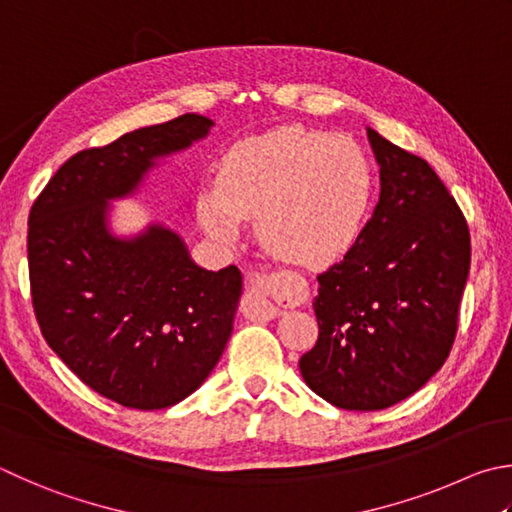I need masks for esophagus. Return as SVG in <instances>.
I'll return each instance as SVG.
<instances>
[{"label": "esophagus", "instance_id": "obj_1", "mask_svg": "<svg viewBox=\"0 0 512 512\" xmlns=\"http://www.w3.org/2000/svg\"><path fill=\"white\" fill-rule=\"evenodd\" d=\"M241 309H244L250 320H273L282 313L275 304H271L264 297V277H253V280H250L244 302H241Z\"/></svg>", "mask_w": 512, "mask_h": 512}]
</instances>
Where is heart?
<instances>
[{
	"label": "heart",
	"instance_id": "heart-1",
	"mask_svg": "<svg viewBox=\"0 0 512 512\" xmlns=\"http://www.w3.org/2000/svg\"><path fill=\"white\" fill-rule=\"evenodd\" d=\"M371 174L347 138L280 127L246 138L224 156L217 190L199 197V219L232 244L255 217L262 244L288 262L322 266L347 253L365 224Z\"/></svg>",
	"mask_w": 512,
	"mask_h": 512
}]
</instances>
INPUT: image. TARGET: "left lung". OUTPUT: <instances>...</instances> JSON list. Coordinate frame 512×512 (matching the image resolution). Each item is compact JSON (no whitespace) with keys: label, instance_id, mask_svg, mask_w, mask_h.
Returning a JSON list of instances; mask_svg holds the SVG:
<instances>
[{"label":"left lung","instance_id":"left-lung-1","mask_svg":"<svg viewBox=\"0 0 512 512\" xmlns=\"http://www.w3.org/2000/svg\"><path fill=\"white\" fill-rule=\"evenodd\" d=\"M380 167L374 215L318 275L320 336L300 358L304 383L342 410L374 412L418 392L457 336L470 232L430 163L367 127Z\"/></svg>","mask_w":512,"mask_h":512}]
</instances>
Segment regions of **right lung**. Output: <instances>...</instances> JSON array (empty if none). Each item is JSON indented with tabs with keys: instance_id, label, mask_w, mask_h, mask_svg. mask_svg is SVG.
Wrapping results in <instances>:
<instances>
[{
	"instance_id": "add662e5",
	"label": "right lung",
	"mask_w": 512,
	"mask_h": 512,
	"mask_svg": "<svg viewBox=\"0 0 512 512\" xmlns=\"http://www.w3.org/2000/svg\"><path fill=\"white\" fill-rule=\"evenodd\" d=\"M210 118L185 114L138 127L64 163L29 215L35 318L64 365L100 396L134 410L188 398L224 353L241 273L206 271L161 221L114 230V206L147 174L203 141Z\"/></svg>"
}]
</instances>
